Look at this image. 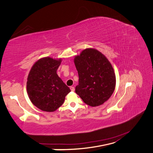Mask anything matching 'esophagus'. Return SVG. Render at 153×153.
<instances>
[{"instance_id":"1","label":"esophagus","mask_w":153,"mask_h":153,"mask_svg":"<svg viewBox=\"0 0 153 153\" xmlns=\"http://www.w3.org/2000/svg\"><path fill=\"white\" fill-rule=\"evenodd\" d=\"M70 90H71V91H73V92L74 91V90H75V88H74V87H70Z\"/></svg>"}]
</instances>
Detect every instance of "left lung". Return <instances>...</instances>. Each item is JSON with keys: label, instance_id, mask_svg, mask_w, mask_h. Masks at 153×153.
Segmentation results:
<instances>
[{"label": "left lung", "instance_id": "obj_1", "mask_svg": "<svg viewBox=\"0 0 153 153\" xmlns=\"http://www.w3.org/2000/svg\"><path fill=\"white\" fill-rule=\"evenodd\" d=\"M74 63L79 76L76 93L89 106L103 104L110 98L116 86L111 62L98 50L87 48L76 56Z\"/></svg>", "mask_w": 153, "mask_h": 153}]
</instances>
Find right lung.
<instances>
[{
  "label": "right lung",
  "mask_w": 153,
  "mask_h": 153,
  "mask_svg": "<svg viewBox=\"0 0 153 153\" xmlns=\"http://www.w3.org/2000/svg\"><path fill=\"white\" fill-rule=\"evenodd\" d=\"M61 59H40L31 68L27 79V92L32 103L41 111L53 112L63 103L70 92L58 76Z\"/></svg>",
  "instance_id": "obj_1"
}]
</instances>
